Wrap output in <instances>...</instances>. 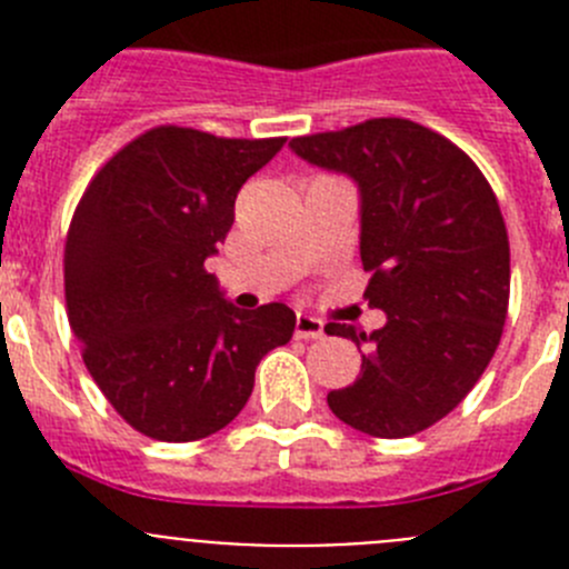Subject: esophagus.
Returning a JSON list of instances; mask_svg holds the SVG:
<instances>
[{
  "mask_svg": "<svg viewBox=\"0 0 569 569\" xmlns=\"http://www.w3.org/2000/svg\"><path fill=\"white\" fill-rule=\"evenodd\" d=\"M325 336V325H321V319H313V316L308 313H299L296 316V339H321Z\"/></svg>",
  "mask_w": 569,
  "mask_h": 569,
  "instance_id": "esophagus-1",
  "label": "esophagus"
}]
</instances>
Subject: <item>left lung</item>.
I'll return each mask as SVG.
<instances>
[{
  "label": "left lung",
  "mask_w": 569,
  "mask_h": 569,
  "mask_svg": "<svg viewBox=\"0 0 569 569\" xmlns=\"http://www.w3.org/2000/svg\"><path fill=\"white\" fill-rule=\"evenodd\" d=\"M290 148L359 184L365 299L387 313L373 333L325 328L361 347V373L330 390V410L376 439L421 433L461 405L501 341L510 241L499 199L465 150L410 119L296 136Z\"/></svg>",
  "instance_id": "1"
}]
</instances>
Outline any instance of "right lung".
I'll list each match as a JSON object with an SVG mask.
<instances>
[{
    "mask_svg": "<svg viewBox=\"0 0 569 569\" xmlns=\"http://www.w3.org/2000/svg\"><path fill=\"white\" fill-rule=\"evenodd\" d=\"M281 144L159 124L116 150L73 210L70 330L104 399L148 439L222 430L248 405L261 356L293 336L288 305L233 308L204 270L236 193Z\"/></svg>",
    "mask_w": 569,
    "mask_h": 569,
    "instance_id": "obj_1",
    "label": "right lung"
}]
</instances>
